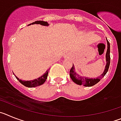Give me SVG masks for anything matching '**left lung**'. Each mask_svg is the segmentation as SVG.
Returning <instances> with one entry per match:
<instances>
[{
  "instance_id": "1",
  "label": "left lung",
  "mask_w": 121,
  "mask_h": 121,
  "mask_svg": "<svg viewBox=\"0 0 121 121\" xmlns=\"http://www.w3.org/2000/svg\"><path fill=\"white\" fill-rule=\"evenodd\" d=\"M110 43L107 40V50L106 53V60H107V65L105 66V68L104 71L103 73L97 78H94V79H90L86 77H82L80 76L75 72L74 71V68L73 64V66L70 71V76L72 81L74 83L78 85H82L85 86H91L96 85L97 83L100 81V80L104 77V76L106 74L108 70L109 67H110Z\"/></svg>"
}]
</instances>
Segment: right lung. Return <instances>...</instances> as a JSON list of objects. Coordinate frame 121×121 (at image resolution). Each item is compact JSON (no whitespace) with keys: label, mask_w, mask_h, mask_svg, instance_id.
<instances>
[{"label":"right lung","mask_w":121,"mask_h":121,"mask_svg":"<svg viewBox=\"0 0 121 121\" xmlns=\"http://www.w3.org/2000/svg\"><path fill=\"white\" fill-rule=\"evenodd\" d=\"M31 24H40L41 25H44V26H47L48 25V23H47V22H44V21H36L35 22H33ZM30 24V25H31ZM50 70H48L47 71H46L45 73L43 74V76H42L40 78H37L36 79L33 80V81H22L21 79H19V78H17V77L16 76L17 79L19 81V82H21V84L22 85H23L24 86H26V87H30V88H31V87H35V86H39V85H41L45 82L46 79H47V76H48V71Z\"/></svg>","instance_id":"right-lung-1"}]
</instances>
